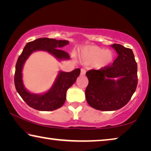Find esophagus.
<instances>
[{"label": "esophagus", "mask_w": 151, "mask_h": 151, "mask_svg": "<svg viewBox=\"0 0 151 151\" xmlns=\"http://www.w3.org/2000/svg\"><path fill=\"white\" fill-rule=\"evenodd\" d=\"M85 74H86V70L85 69H83V68H82L81 71V75L82 76H84V75H85Z\"/></svg>", "instance_id": "1"}]
</instances>
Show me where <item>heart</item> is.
<instances>
[{"instance_id": "obj_1", "label": "heart", "mask_w": 151, "mask_h": 151, "mask_svg": "<svg viewBox=\"0 0 151 151\" xmlns=\"http://www.w3.org/2000/svg\"><path fill=\"white\" fill-rule=\"evenodd\" d=\"M78 57L86 65L94 64L99 69L111 66L114 60V53L111 50H106L97 46L88 45L79 50Z\"/></svg>"}]
</instances>
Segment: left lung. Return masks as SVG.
Wrapping results in <instances>:
<instances>
[{
    "instance_id": "8db88e82",
    "label": "left lung",
    "mask_w": 151,
    "mask_h": 151,
    "mask_svg": "<svg viewBox=\"0 0 151 151\" xmlns=\"http://www.w3.org/2000/svg\"><path fill=\"white\" fill-rule=\"evenodd\" d=\"M111 46L118 53L112 65L86 73L88 79L86 101L91 107L103 111H116L126 105L138 83L137 64L132 50L119 44Z\"/></svg>"
}]
</instances>
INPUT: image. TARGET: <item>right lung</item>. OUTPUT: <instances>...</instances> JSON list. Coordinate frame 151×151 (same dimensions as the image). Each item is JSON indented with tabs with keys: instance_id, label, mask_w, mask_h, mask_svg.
<instances>
[{
	"instance_id": "add662e5",
	"label": "right lung",
	"mask_w": 151,
	"mask_h": 151,
	"mask_svg": "<svg viewBox=\"0 0 151 151\" xmlns=\"http://www.w3.org/2000/svg\"><path fill=\"white\" fill-rule=\"evenodd\" d=\"M65 40H56L48 38H40L28 42L16 64L14 85L17 93L29 106L38 111H51L59 109L66 101V91L72 86L81 73L80 68L71 72L59 71L51 88L46 93L35 94L24 87L22 81V68L30 55L35 51H46L59 61L68 60L70 56L60 48L68 45Z\"/></svg>"
}]
</instances>
